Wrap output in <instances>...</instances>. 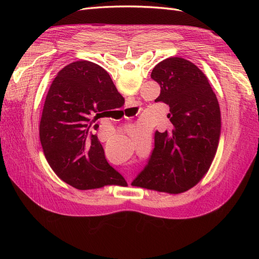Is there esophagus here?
<instances>
[{
	"instance_id": "1",
	"label": "esophagus",
	"mask_w": 259,
	"mask_h": 259,
	"mask_svg": "<svg viewBox=\"0 0 259 259\" xmlns=\"http://www.w3.org/2000/svg\"><path fill=\"white\" fill-rule=\"evenodd\" d=\"M130 107H132V103H127V105H126V108H130Z\"/></svg>"
}]
</instances>
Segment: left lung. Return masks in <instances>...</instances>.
<instances>
[{"instance_id":"8db88e82","label":"left lung","mask_w":259,"mask_h":259,"mask_svg":"<svg viewBox=\"0 0 259 259\" xmlns=\"http://www.w3.org/2000/svg\"><path fill=\"white\" fill-rule=\"evenodd\" d=\"M151 77L160 84L154 101L168 105V131L154 134L150 159L132 185L171 194L182 193L203 178L213 162L221 136V109L207 77L191 61L164 59Z\"/></svg>"}]
</instances>
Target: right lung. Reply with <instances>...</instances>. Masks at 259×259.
<instances>
[{
	"instance_id": "1",
	"label": "right lung",
	"mask_w": 259,
	"mask_h": 259,
	"mask_svg": "<svg viewBox=\"0 0 259 259\" xmlns=\"http://www.w3.org/2000/svg\"><path fill=\"white\" fill-rule=\"evenodd\" d=\"M123 101L110 75L97 64L79 60L58 72L44 103L40 140L46 160L61 180L80 190L127 186L91 131L94 122Z\"/></svg>"
}]
</instances>
